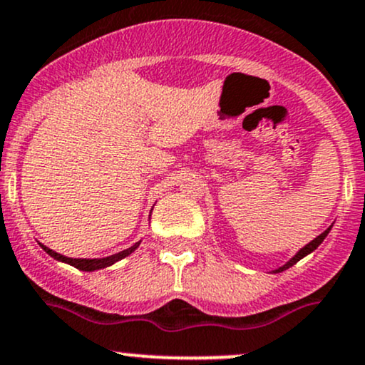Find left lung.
Returning <instances> with one entry per match:
<instances>
[{"instance_id":"8db88e82","label":"left lung","mask_w":365,"mask_h":365,"mask_svg":"<svg viewBox=\"0 0 365 365\" xmlns=\"http://www.w3.org/2000/svg\"><path fill=\"white\" fill-rule=\"evenodd\" d=\"M329 230H331V228H327V230H326V232H322V234H320V235H319V237H315V239H314V241H312L310 244H307V246H305V247H303V250H299V251H298V255H296L293 259H289V262H287V263H286V265H284V267H280V268H277V270H275V272H282V270H286V268L293 267V265H294V263H298V262H299V259H302V258H303V256L310 255V253H312V251H314V250H317V247L320 246V242H322V241H324V239H326V235H327V234H329Z\"/></svg>"}]
</instances>
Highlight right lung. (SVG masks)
<instances>
[{
  "label": "right lung",
  "mask_w": 365,
  "mask_h": 365,
  "mask_svg": "<svg viewBox=\"0 0 365 365\" xmlns=\"http://www.w3.org/2000/svg\"><path fill=\"white\" fill-rule=\"evenodd\" d=\"M41 247H43V250L46 251L48 255H50V256H53L55 259H58V262L69 263V265L76 267V268H79V270H85V272H93V270H98V268H106V267H110V265H114V263H115V262H119V259L126 258L128 255H131V253H133L135 250H137V247H138V244H135V246L128 247V250L121 251V253H118V255H112V256H107V258H100V259H98V258H95V259H86V258H67V256H62V255L55 253L53 250H50V247L43 246V244H41Z\"/></svg>",
  "instance_id": "add662e5"
}]
</instances>
